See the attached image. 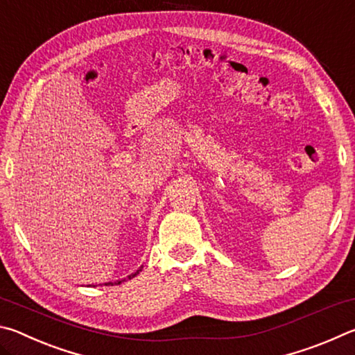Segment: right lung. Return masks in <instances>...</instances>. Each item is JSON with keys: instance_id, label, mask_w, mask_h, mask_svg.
<instances>
[{"instance_id": "right-lung-1", "label": "right lung", "mask_w": 355, "mask_h": 355, "mask_svg": "<svg viewBox=\"0 0 355 355\" xmlns=\"http://www.w3.org/2000/svg\"><path fill=\"white\" fill-rule=\"evenodd\" d=\"M141 271H142V268H141V269H137V271H136V272H133V274H131V275H128V277H127V279L117 280V282H114V284H112V282H107V284H105V285H120V284H122V282H127V280H130V279H133V277H136V275H137V274H139Z\"/></svg>"}]
</instances>
